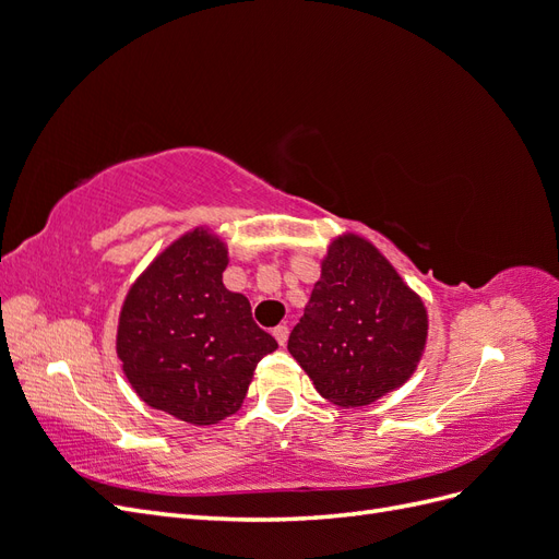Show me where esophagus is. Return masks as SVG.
<instances>
[{"label": "esophagus", "instance_id": "esophagus-1", "mask_svg": "<svg viewBox=\"0 0 559 559\" xmlns=\"http://www.w3.org/2000/svg\"><path fill=\"white\" fill-rule=\"evenodd\" d=\"M273 335H275V341H277L280 345H286V341H289V329H286L284 324H280V326L273 329Z\"/></svg>", "mask_w": 559, "mask_h": 559}]
</instances>
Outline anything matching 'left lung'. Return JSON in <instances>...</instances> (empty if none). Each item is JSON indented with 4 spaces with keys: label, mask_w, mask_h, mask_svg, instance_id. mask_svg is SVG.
<instances>
[{
    "label": "left lung",
    "mask_w": 559,
    "mask_h": 559,
    "mask_svg": "<svg viewBox=\"0 0 559 559\" xmlns=\"http://www.w3.org/2000/svg\"><path fill=\"white\" fill-rule=\"evenodd\" d=\"M427 341V310L382 253L345 235L329 249L289 352L317 392L361 408L413 376Z\"/></svg>",
    "instance_id": "1"
}]
</instances>
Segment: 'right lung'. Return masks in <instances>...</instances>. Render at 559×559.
<instances>
[{"instance_id":"1","label":"right lung","mask_w":559,"mask_h":559,"mask_svg":"<svg viewBox=\"0 0 559 559\" xmlns=\"http://www.w3.org/2000/svg\"><path fill=\"white\" fill-rule=\"evenodd\" d=\"M226 265L214 235H183L134 282L118 321L116 352L134 392L198 427L238 411L259 361L277 349L249 300L224 286Z\"/></svg>"}]
</instances>
